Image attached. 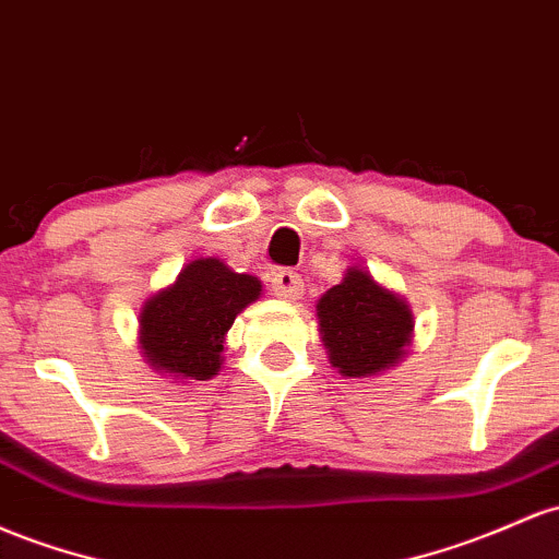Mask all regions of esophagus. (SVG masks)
Masks as SVG:
<instances>
[{
    "mask_svg": "<svg viewBox=\"0 0 559 559\" xmlns=\"http://www.w3.org/2000/svg\"><path fill=\"white\" fill-rule=\"evenodd\" d=\"M270 289H273L275 297L284 299V302H297L305 292L302 275L292 273V270H278L273 275V281H270Z\"/></svg>",
    "mask_w": 559,
    "mask_h": 559,
    "instance_id": "34e87169",
    "label": "esophagus"
}]
</instances>
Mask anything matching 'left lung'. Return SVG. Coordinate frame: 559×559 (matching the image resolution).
Masks as SVG:
<instances>
[{
  "label": "left lung",
  "instance_id": "1",
  "mask_svg": "<svg viewBox=\"0 0 559 559\" xmlns=\"http://www.w3.org/2000/svg\"><path fill=\"white\" fill-rule=\"evenodd\" d=\"M316 316L329 364L347 379L390 371L414 342V312L406 299L358 265L347 267L345 278L318 299Z\"/></svg>",
  "mask_w": 559,
  "mask_h": 559
}]
</instances>
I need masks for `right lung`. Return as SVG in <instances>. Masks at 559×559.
Instances as JSON below:
<instances>
[{"mask_svg": "<svg viewBox=\"0 0 559 559\" xmlns=\"http://www.w3.org/2000/svg\"><path fill=\"white\" fill-rule=\"evenodd\" d=\"M262 281L217 257H199L140 310V353L153 371L180 382H210L223 369L225 336L260 299Z\"/></svg>", "mask_w": 559, "mask_h": 559, "instance_id": "1", "label": "right lung"}]
</instances>
